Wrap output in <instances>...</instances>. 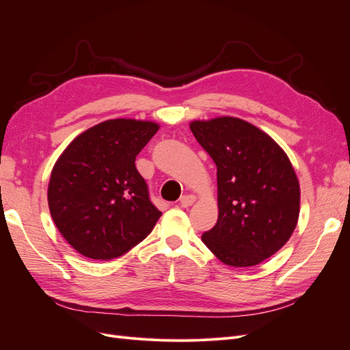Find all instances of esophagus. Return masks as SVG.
<instances>
[{"label":"esophagus","instance_id":"esophagus-1","mask_svg":"<svg viewBox=\"0 0 350 350\" xmlns=\"http://www.w3.org/2000/svg\"><path fill=\"white\" fill-rule=\"evenodd\" d=\"M194 203H196V196H191V194H187L179 198V204H181V207H189Z\"/></svg>","mask_w":350,"mask_h":350}]
</instances>
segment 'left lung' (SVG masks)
<instances>
[{
    "label": "left lung",
    "mask_w": 350,
    "mask_h": 350,
    "mask_svg": "<svg viewBox=\"0 0 350 350\" xmlns=\"http://www.w3.org/2000/svg\"><path fill=\"white\" fill-rule=\"evenodd\" d=\"M189 129L217 166V224L201 241L228 266H257L298 224L301 189L289 157L269 134L234 116Z\"/></svg>",
    "instance_id": "obj_1"
}]
</instances>
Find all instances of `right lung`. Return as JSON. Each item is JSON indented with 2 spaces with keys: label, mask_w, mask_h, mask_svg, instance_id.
<instances>
[{
  "label": "right lung",
  "mask_w": 350,
  "mask_h": 350,
  "mask_svg": "<svg viewBox=\"0 0 350 350\" xmlns=\"http://www.w3.org/2000/svg\"><path fill=\"white\" fill-rule=\"evenodd\" d=\"M157 130L152 121L108 120L77 135L58 157L48 185L49 211L81 256L118 258L162 216L135 167V156Z\"/></svg>",
  "instance_id": "right-lung-1"
}]
</instances>
